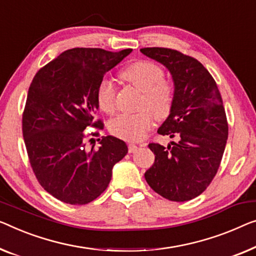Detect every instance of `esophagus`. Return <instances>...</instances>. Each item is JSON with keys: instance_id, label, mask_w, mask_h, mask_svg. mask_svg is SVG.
<instances>
[{"instance_id": "1", "label": "esophagus", "mask_w": 256, "mask_h": 256, "mask_svg": "<svg viewBox=\"0 0 256 256\" xmlns=\"http://www.w3.org/2000/svg\"><path fill=\"white\" fill-rule=\"evenodd\" d=\"M128 152H136V150H138V146H136V144L130 142V144H128Z\"/></svg>"}]
</instances>
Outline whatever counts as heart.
<instances>
[{
	"label": "heart",
	"instance_id": "1",
	"mask_svg": "<svg viewBox=\"0 0 256 256\" xmlns=\"http://www.w3.org/2000/svg\"><path fill=\"white\" fill-rule=\"evenodd\" d=\"M122 78L142 90L138 112L120 114L109 123L114 136L126 140L142 139L158 120L169 116L174 102V85L164 78L163 68L152 60H136L122 71ZM96 102L102 112L112 115L116 110V88L112 82L104 78L96 90Z\"/></svg>",
	"mask_w": 256,
	"mask_h": 256
}]
</instances>
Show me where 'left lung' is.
Masks as SVG:
<instances>
[{"label": "left lung", "instance_id": "left-lung-1", "mask_svg": "<svg viewBox=\"0 0 256 256\" xmlns=\"http://www.w3.org/2000/svg\"><path fill=\"white\" fill-rule=\"evenodd\" d=\"M140 52L162 63L172 74V110L158 133L174 138L168 147L148 144L155 162L146 172L148 185L170 201L192 200L216 176L228 134V125L216 82L199 60L170 48Z\"/></svg>", "mask_w": 256, "mask_h": 256}]
</instances>
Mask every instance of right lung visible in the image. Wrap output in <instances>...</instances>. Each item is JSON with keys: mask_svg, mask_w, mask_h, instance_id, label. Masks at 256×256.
<instances>
[{"mask_svg": "<svg viewBox=\"0 0 256 256\" xmlns=\"http://www.w3.org/2000/svg\"><path fill=\"white\" fill-rule=\"evenodd\" d=\"M131 52L68 49L41 68L30 82L22 136L38 182L60 201L80 206L96 199L108 188L114 166L126 155V144L112 136L98 139V150H86L88 136L84 131L93 126L96 131L90 134L100 136L104 123L94 120L98 86Z\"/></svg>", "mask_w": 256, "mask_h": 256, "instance_id": "add662e5", "label": "right lung"}]
</instances>
